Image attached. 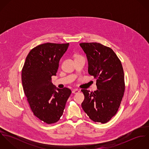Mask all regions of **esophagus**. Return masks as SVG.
<instances>
[{
  "instance_id": "esophagus-1",
  "label": "esophagus",
  "mask_w": 149,
  "mask_h": 149,
  "mask_svg": "<svg viewBox=\"0 0 149 149\" xmlns=\"http://www.w3.org/2000/svg\"><path fill=\"white\" fill-rule=\"evenodd\" d=\"M80 92V91L79 90V89H73V91H72V93H79Z\"/></svg>"
}]
</instances>
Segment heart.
<instances>
[{
	"label": "heart",
	"mask_w": 149,
	"mask_h": 149,
	"mask_svg": "<svg viewBox=\"0 0 149 149\" xmlns=\"http://www.w3.org/2000/svg\"><path fill=\"white\" fill-rule=\"evenodd\" d=\"M81 57V56H76V57Z\"/></svg>",
	"instance_id": "1"
}]
</instances>
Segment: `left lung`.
Returning <instances> with one entry per match:
<instances>
[{"label": "left lung", "mask_w": 149, "mask_h": 149, "mask_svg": "<svg viewBox=\"0 0 149 149\" xmlns=\"http://www.w3.org/2000/svg\"><path fill=\"white\" fill-rule=\"evenodd\" d=\"M86 56L88 73L96 79L97 89H81L85 98L81 107L95 122L106 123L117 112L125 89L120 61L110 47L97 42L81 43Z\"/></svg>", "instance_id": "obj_1"}]
</instances>
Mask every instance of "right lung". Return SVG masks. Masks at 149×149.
Returning a JSON list of instances; mask_svg holds the SVG:
<instances>
[{"mask_svg": "<svg viewBox=\"0 0 149 149\" xmlns=\"http://www.w3.org/2000/svg\"><path fill=\"white\" fill-rule=\"evenodd\" d=\"M69 45L46 43L35 47L28 54L22 70L23 89L30 108L47 124L59 120L72 92L68 88H56L52 81Z\"/></svg>", "mask_w": 149, "mask_h": 149, "instance_id": "right-lung-1", "label": "right lung"}]
</instances>
